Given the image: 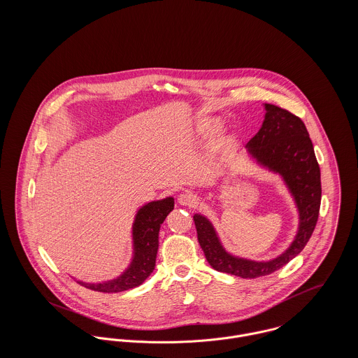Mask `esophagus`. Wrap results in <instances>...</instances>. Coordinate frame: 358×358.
<instances>
[{"mask_svg": "<svg viewBox=\"0 0 358 358\" xmlns=\"http://www.w3.org/2000/svg\"><path fill=\"white\" fill-rule=\"evenodd\" d=\"M178 203L180 205H185V206H193L196 204V197L189 192H183L178 196Z\"/></svg>", "mask_w": 358, "mask_h": 358, "instance_id": "1", "label": "esophagus"}]
</instances>
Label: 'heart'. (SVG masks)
<instances>
[{
	"instance_id": "heart-1",
	"label": "heart",
	"mask_w": 358,
	"mask_h": 358,
	"mask_svg": "<svg viewBox=\"0 0 358 358\" xmlns=\"http://www.w3.org/2000/svg\"><path fill=\"white\" fill-rule=\"evenodd\" d=\"M215 124H216V121L212 120V118H201V120L199 121V124H197V128H199V131H200L201 134H204V132L210 131Z\"/></svg>"
}]
</instances>
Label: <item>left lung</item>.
<instances>
[{"label":"left lung","mask_w":358,"mask_h":358,"mask_svg":"<svg viewBox=\"0 0 358 358\" xmlns=\"http://www.w3.org/2000/svg\"><path fill=\"white\" fill-rule=\"evenodd\" d=\"M264 110L263 124L247 143V149L257 164L281 175L296 203L299 230L289 248L268 262L230 255L222 247L212 223L203 215L193 216L208 263L217 271L241 278L268 275L299 255L314 231L321 204L320 166L306 125L299 117L278 106L264 103Z\"/></svg>","instance_id":"1"}]
</instances>
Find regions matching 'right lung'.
Instances as JSON below:
<instances>
[{"label":"right lung","mask_w":358,"mask_h":358,"mask_svg":"<svg viewBox=\"0 0 358 358\" xmlns=\"http://www.w3.org/2000/svg\"><path fill=\"white\" fill-rule=\"evenodd\" d=\"M173 199L166 197L164 200L143 205L138 210L132 226L134 257L128 268L120 277L98 284L83 281L77 282L88 289L106 294L122 292L141 285L153 273L158 251L159 227L168 213L173 209Z\"/></svg>","instance_id":"right-lung-1"}]
</instances>
